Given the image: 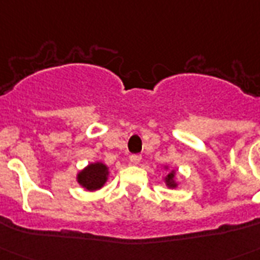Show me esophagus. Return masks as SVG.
<instances>
[{
	"mask_svg": "<svg viewBox=\"0 0 260 260\" xmlns=\"http://www.w3.org/2000/svg\"><path fill=\"white\" fill-rule=\"evenodd\" d=\"M141 159H142V156L139 155V154H134V155L130 156V160H132V164L134 165H138L139 162H141Z\"/></svg>",
	"mask_w": 260,
	"mask_h": 260,
	"instance_id": "34e87169",
	"label": "esophagus"
}]
</instances>
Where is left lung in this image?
<instances>
[{
    "mask_svg": "<svg viewBox=\"0 0 260 260\" xmlns=\"http://www.w3.org/2000/svg\"><path fill=\"white\" fill-rule=\"evenodd\" d=\"M165 181H166L167 187L170 188H175L177 187V182H175V171H170V173L167 174L166 178H165Z\"/></svg>",
    "mask_w": 260,
    "mask_h": 260,
    "instance_id": "obj_1",
    "label": "left lung"
}]
</instances>
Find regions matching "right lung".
<instances>
[{
  "instance_id": "1",
  "label": "right lung",
  "mask_w": 260,
  "mask_h": 260,
  "mask_svg": "<svg viewBox=\"0 0 260 260\" xmlns=\"http://www.w3.org/2000/svg\"><path fill=\"white\" fill-rule=\"evenodd\" d=\"M107 175H109V169L106 165L102 162H95V164H90L83 170H81L77 175V181L89 191L94 190H100L107 181Z\"/></svg>"
}]
</instances>
